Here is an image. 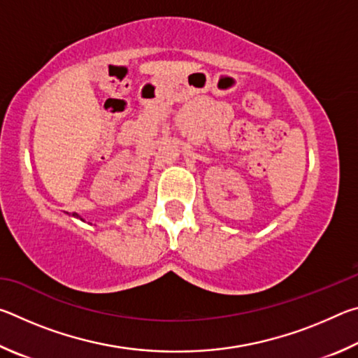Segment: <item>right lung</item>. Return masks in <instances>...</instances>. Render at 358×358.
I'll return each instance as SVG.
<instances>
[{
  "mask_svg": "<svg viewBox=\"0 0 358 358\" xmlns=\"http://www.w3.org/2000/svg\"><path fill=\"white\" fill-rule=\"evenodd\" d=\"M77 217H78V216H77ZM80 220H82V217H80ZM82 221H83V220H82Z\"/></svg>",
  "mask_w": 358,
  "mask_h": 358,
  "instance_id": "1",
  "label": "right lung"
}]
</instances>
